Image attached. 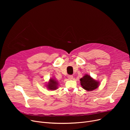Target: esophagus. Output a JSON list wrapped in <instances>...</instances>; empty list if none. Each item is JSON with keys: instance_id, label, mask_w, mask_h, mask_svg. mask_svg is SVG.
I'll use <instances>...</instances> for the list:
<instances>
[{"instance_id": "1", "label": "esophagus", "mask_w": 130, "mask_h": 130, "mask_svg": "<svg viewBox=\"0 0 130 130\" xmlns=\"http://www.w3.org/2000/svg\"><path fill=\"white\" fill-rule=\"evenodd\" d=\"M73 77V76L72 75H68L67 76V78H69V79H72Z\"/></svg>"}]
</instances>
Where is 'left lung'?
I'll list each match as a JSON object with an SVG mask.
<instances>
[{"instance_id": "8db88e82", "label": "left lung", "mask_w": 130, "mask_h": 130, "mask_svg": "<svg viewBox=\"0 0 130 130\" xmlns=\"http://www.w3.org/2000/svg\"><path fill=\"white\" fill-rule=\"evenodd\" d=\"M80 85L84 90L88 91H93L97 88L99 85L100 82L94 79L88 75H85L80 79Z\"/></svg>"}]
</instances>
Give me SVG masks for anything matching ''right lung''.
Here are the masks:
<instances>
[{
  "instance_id": "add662e5",
  "label": "right lung",
  "mask_w": 130,
  "mask_h": 130,
  "mask_svg": "<svg viewBox=\"0 0 130 130\" xmlns=\"http://www.w3.org/2000/svg\"><path fill=\"white\" fill-rule=\"evenodd\" d=\"M47 88L50 90H56L58 88V82L54 78H51L48 83L47 85H46Z\"/></svg>"
}]
</instances>
